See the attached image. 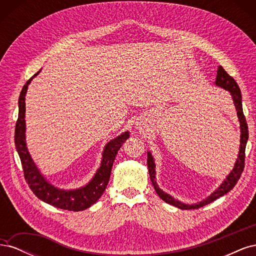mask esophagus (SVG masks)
<instances>
[{"label":"esophagus","instance_id":"34e87169","mask_svg":"<svg viewBox=\"0 0 256 256\" xmlns=\"http://www.w3.org/2000/svg\"><path fill=\"white\" fill-rule=\"evenodd\" d=\"M140 128H141V129H142V127H140Z\"/></svg>","mask_w":256,"mask_h":256}]
</instances>
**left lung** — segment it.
<instances>
[{
  "label": "left lung",
  "mask_w": 256,
  "mask_h": 256,
  "mask_svg": "<svg viewBox=\"0 0 256 256\" xmlns=\"http://www.w3.org/2000/svg\"><path fill=\"white\" fill-rule=\"evenodd\" d=\"M214 84L216 86H219L221 88H224L226 90L230 92V94L232 96V99H233V102L235 106V109L237 111V116H238V120L240 124V145H239V152H238V156L235 161L234 168L230 174L226 176V180L222 182V184L216 188L210 196H208L206 198L202 200L200 202L194 203V204H186L182 203V200L174 198L172 196H170L168 193L164 192L161 188H159V186L156 182V164H154V160L150 152H147V168H148V173L152 184L154 186V190H156L157 194L161 200H164L166 203L173 205L177 208L180 209H186V210H189V209H198L200 207H203L209 203L214 202V200L219 198L220 196L226 194L228 191H230L235 187V184H237L238 180L242 176V173L244 171V150H246V145L248 142V138H249V132H248V125H246V120L244 115L242 111V92H240V88L238 86V84L236 81L232 78V76L224 70L222 66H219L218 70H216V78L214 81Z\"/></svg>",
  "instance_id": "1"
}]
</instances>
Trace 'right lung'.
<instances>
[{"label": "right lung", "mask_w": 256, "mask_h": 256, "mask_svg": "<svg viewBox=\"0 0 256 256\" xmlns=\"http://www.w3.org/2000/svg\"><path fill=\"white\" fill-rule=\"evenodd\" d=\"M40 70L37 72L26 83L20 92L18 102L19 114L16 129H14L16 130L14 131V144H16V148L21 160L24 178L34 194L42 202L54 207L70 212H81L94 205L99 198L102 196L110 180L116 154L129 138V131H125L106 144L100 166L86 184L70 190L60 189L53 186L49 180H47V178L42 174L40 168L35 164L34 160L28 152L26 141V95L30 81L38 76Z\"/></svg>", "instance_id": "right-lung-1"}]
</instances>
